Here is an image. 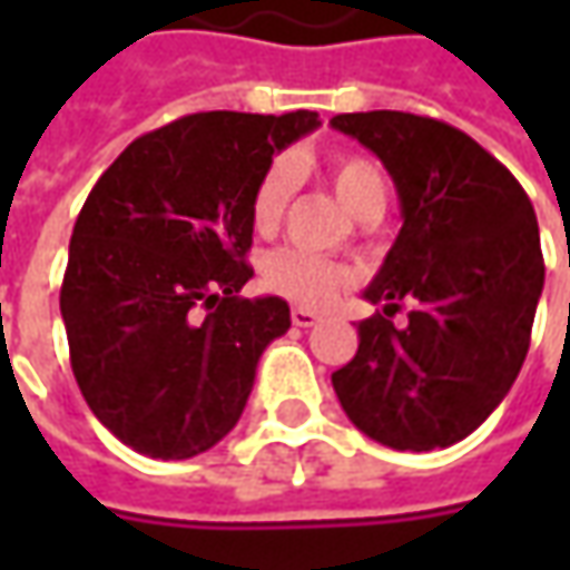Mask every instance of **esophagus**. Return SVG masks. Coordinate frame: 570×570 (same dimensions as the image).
Instances as JSON below:
<instances>
[{
    "mask_svg": "<svg viewBox=\"0 0 570 570\" xmlns=\"http://www.w3.org/2000/svg\"><path fill=\"white\" fill-rule=\"evenodd\" d=\"M292 323L301 326V330H307V326H317L320 314L317 311H311V307H295V311H292Z\"/></svg>",
    "mask_w": 570,
    "mask_h": 570,
    "instance_id": "1",
    "label": "esophagus"
}]
</instances>
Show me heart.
Returning <instances> with one entry per match:
<instances>
[{
  "label": "heart",
  "instance_id": "b5f03b06",
  "mask_svg": "<svg viewBox=\"0 0 570 570\" xmlns=\"http://www.w3.org/2000/svg\"><path fill=\"white\" fill-rule=\"evenodd\" d=\"M326 177L336 189L340 203L355 218L364 215L367 208L386 206V180H383L381 167L374 165L364 155H333L326 158ZM297 189V165L292 158H275L266 165V170L256 177L250 193V222L253 228L269 234L278 228V222L285 218V208L292 203ZM263 282L275 295L288 297L295 304L317 307L326 304L333 292L345 282L336 263L323 259L317 253L307 250H275L263 263Z\"/></svg>",
  "mask_w": 570,
  "mask_h": 570
}]
</instances>
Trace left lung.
Here are the masks:
<instances>
[{
  "label": "left lung",
  "mask_w": 570,
  "mask_h": 570,
  "mask_svg": "<svg viewBox=\"0 0 570 570\" xmlns=\"http://www.w3.org/2000/svg\"><path fill=\"white\" fill-rule=\"evenodd\" d=\"M330 122L381 158L403 212L364 288L383 314L358 323L333 390L383 448H450L492 415L527 358L546 282L537 212L514 174L448 122L400 110ZM403 299L410 323L393 327Z\"/></svg>",
  "instance_id": "1"
}]
</instances>
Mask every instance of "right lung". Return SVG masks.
<instances>
[{
	"label": "right lung",
	"mask_w": 570,
	"mask_h": 570,
	"mask_svg": "<svg viewBox=\"0 0 570 570\" xmlns=\"http://www.w3.org/2000/svg\"><path fill=\"white\" fill-rule=\"evenodd\" d=\"M314 110H208L145 132L78 212L59 311L78 390L126 448L189 460L250 400L266 345L288 333L282 297L253 278L250 193Z\"/></svg>",
	"instance_id": "add662e5"
}]
</instances>
